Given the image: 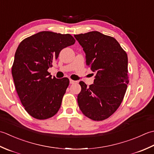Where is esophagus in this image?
Masks as SVG:
<instances>
[{"instance_id":"esophagus-1","label":"esophagus","mask_w":154,"mask_h":154,"mask_svg":"<svg viewBox=\"0 0 154 154\" xmlns=\"http://www.w3.org/2000/svg\"><path fill=\"white\" fill-rule=\"evenodd\" d=\"M76 82H77V81H74V80H73L70 79V84H75Z\"/></svg>"}]
</instances>
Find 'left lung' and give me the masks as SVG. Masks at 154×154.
<instances>
[{
  "mask_svg": "<svg viewBox=\"0 0 154 154\" xmlns=\"http://www.w3.org/2000/svg\"><path fill=\"white\" fill-rule=\"evenodd\" d=\"M74 36L85 52L86 65L96 73L90 87L80 82L78 106L88 118L103 120L116 111L124 97L129 82L127 54L114 38L98 31Z\"/></svg>",
  "mask_w": 154,
  "mask_h": 154,
  "instance_id": "left-lung-1",
  "label": "left lung"
}]
</instances>
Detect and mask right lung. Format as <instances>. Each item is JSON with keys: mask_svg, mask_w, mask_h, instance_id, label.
<instances>
[{"mask_svg": "<svg viewBox=\"0 0 154 154\" xmlns=\"http://www.w3.org/2000/svg\"><path fill=\"white\" fill-rule=\"evenodd\" d=\"M74 43L69 34L42 31L26 38L18 45L12 74L22 104L33 118L48 119L60 108L69 79L52 78L48 69L62 49Z\"/></svg>", "mask_w": 154, "mask_h": 154, "instance_id": "1", "label": "right lung"}]
</instances>
